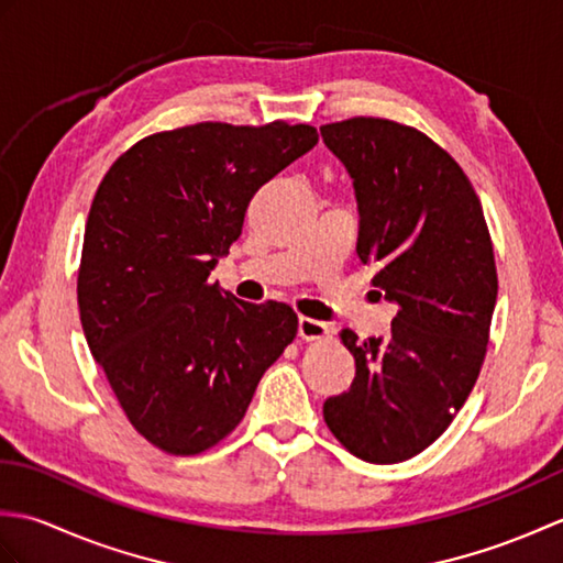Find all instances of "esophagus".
Masks as SVG:
<instances>
[{"label":"esophagus","mask_w":563,"mask_h":563,"mask_svg":"<svg viewBox=\"0 0 563 563\" xmlns=\"http://www.w3.org/2000/svg\"><path fill=\"white\" fill-rule=\"evenodd\" d=\"M297 333H300V339L305 341H319V339H329L331 327L324 324V321L300 317V321H297Z\"/></svg>","instance_id":"34e87169"}]
</instances>
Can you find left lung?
Listing matches in <instances>:
<instances>
[{"label": "left lung", "instance_id": "1", "mask_svg": "<svg viewBox=\"0 0 563 563\" xmlns=\"http://www.w3.org/2000/svg\"><path fill=\"white\" fill-rule=\"evenodd\" d=\"M319 130L353 178L357 258L399 307L387 339L341 331L355 379L324 401V421L355 457L397 464L445 433L479 377L498 295L492 234L470 178L421 130L387 118Z\"/></svg>", "mask_w": 563, "mask_h": 563}]
</instances>
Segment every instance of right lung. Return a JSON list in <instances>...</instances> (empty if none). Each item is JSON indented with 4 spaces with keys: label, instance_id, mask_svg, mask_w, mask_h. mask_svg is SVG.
I'll return each mask as SVG.
<instances>
[{
    "label": "right lung",
    "instance_id": "obj_1",
    "mask_svg": "<svg viewBox=\"0 0 563 563\" xmlns=\"http://www.w3.org/2000/svg\"><path fill=\"white\" fill-rule=\"evenodd\" d=\"M317 142L305 123H196L135 142L99 184L77 275L81 329L154 448L218 445L297 336L292 307L242 302L208 278L256 190Z\"/></svg>",
    "mask_w": 563,
    "mask_h": 563
}]
</instances>
